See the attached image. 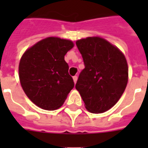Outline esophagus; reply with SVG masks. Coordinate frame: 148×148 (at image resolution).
<instances>
[{"label":"esophagus","mask_w":148,"mask_h":148,"mask_svg":"<svg viewBox=\"0 0 148 148\" xmlns=\"http://www.w3.org/2000/svg\"><path fill=\"white\" fill-rule=\"evenodd\" d=\"M73 80H74V83L76 84L77 81V76H74V77H73Z\"/></svg>","instance_id":"34e87169"}]
</instances>
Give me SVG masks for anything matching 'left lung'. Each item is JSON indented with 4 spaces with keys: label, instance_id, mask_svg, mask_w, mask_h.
Wrapping results in <instances>:
<instances>
[{
    "label": "left lung",
    "instance_id": "8db88e82",
    "mask_svg": "<svg viewBox=\"0 0 148 148\" xmlns=\"http://www.w3.org/2000/svg\"><path fill=\"white\" fill-rule=\"evenodd\" d=\"M84 69L75 88L91 113H103L119 101L128 81V67L121 51L108 40L89 37L76 41Z\"/></svg>",
    "mask_w": 148,
    "mask_h": 148
}]
</instances>
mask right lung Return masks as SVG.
Segmentation results:
<instances>
[{"instance_id": "right-lung-1", "label": "right lung", "mask_w": 148, "mask_h": 148, "mask_svg": "<svg viewBox=\"0 0 148 148\" xmlns=\"http://www.w3.org/2000/svg\"><path fill=\"white\" fill-rule=\"evenodd\" d=\"M74 47L71 40L50 37L27 50L19 64V78L28 98L44 110L62 106L74 88L64 56Z\"/></svg>"}]
</instances>
